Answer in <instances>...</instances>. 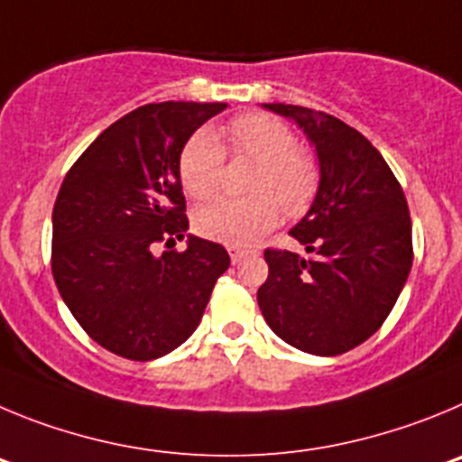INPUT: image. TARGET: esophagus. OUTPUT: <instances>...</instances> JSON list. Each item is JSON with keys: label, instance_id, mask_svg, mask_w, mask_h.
Masks as SVG:
<instances>
[{"label": "esophagus", "instance_id": "esophagus-1", "mask_svg": "<svg viewBox=\"0 0 462 462\" xmlns=\"http://www.w3.org/2000/svg\"><path fill=\"white\" fill-rule=\"evenodd\" d=\"M227 253H230L232 264H239V262L248 255L246 248H241V246H227Z\"/></svg>", "mask_w": 462, "mask_h": 462}]
</instances>
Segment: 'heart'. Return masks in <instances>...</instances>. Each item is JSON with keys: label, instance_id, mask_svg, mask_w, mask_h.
<instances>
[{"label": "heart", "instance_id": "heart-1", "mask_svg": "<svg viewBox=\"0 0 462 462\" xmlns=\"http://www.w3.org/2000/svg\"><path fill=\"white\" fill-rule=\"evenodd\" d=\"M232 152L257 165L248 200H214L195 214V232L226 246H248L267 235L281 218L309 209L318 193L319 170L309 153L299 152L297 135L267 115H244L223 128ZM223 147L214 133L200 131L180 156V180L186 193L205 200L221 184Z\"/></svg>", "mask_w": 462, "mask_h": 462}]
</instances>
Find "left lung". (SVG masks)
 <instances>
[{
  "mask_svg": "<svg viewBox=\"0 0 462 462\" xmlns=\"http://www.w3.org/2000/svg\"><path fill=\"white\" fill-rule=\"evenodd\" d=\"M292 119L315 147L313 205L290 235L309 255L264 251L257 290L273 334L309 355L336 356L371 338L410 276L412 221L405 193L382 153L327 112L262 103Z\"/></svg>",
  "mask_w": 462,
  "mask_h": 462,
  "instance_id": "8db88e82",
  "label": "left lung"
}]
</instances>
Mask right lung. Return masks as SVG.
<instances>
[{
  "label": "right lung",
  "instance_id": "1",
  "mask_svg": "<svg viewBox=\"0 0 462 462\" xmlns=\"http://www.w3.org/2000/svg\"><path fill=\"white\" fill-rule=\"evenodd\" d=\"M227 103H149L107 126L69 170L52 209V276L82 329L106 350L152 361L200 324L230 267L221 244L189 235L180 156Z\"/></svg>",
  "mask_w": 462,
  "mask_h": 462
}]
</instances>
